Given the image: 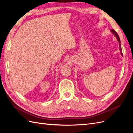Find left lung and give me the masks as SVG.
<instances>
[{"label": "left lung", "mask_w": 133, "mask_h": 133, "mask_svg": "<svg viewBox=\"0 0 133 133\" xmlns=\"http://www.w3.org/2000/svg\"><path fill=\"white\" fill-rule=\"evenodd\" d=\"M111 31L112 32V33L114 35V36H115V37H116V38L117 39L118 41L119 42V48H120V52H121V55H122V56H123V53H122V48H121V44H120V38H119V35H118V34H117V33H116V31H115L114 29H111Z\"/></svg>", "instance_id": "left-lung-1"}]
</instances>
